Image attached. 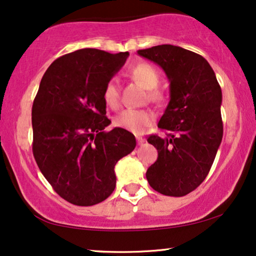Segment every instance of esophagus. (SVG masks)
Here are the masks:
<instances>
[{
    "label": "esophagus",
    "instance_id": "obj_1",
    "mask_svg": "<svg viewBox=\"0 0 256 256\" xmlns=\"http://www.w3.org/2000/svg\"><path fill=\"white\" fill-rule=\"evenodd\" d=\"M136 140H138V144H143V143L146 142V140L142 138V136H136Z\"/></svg>",
    "mask_w": 256,
    "mask_h": 256
}]
</instances>
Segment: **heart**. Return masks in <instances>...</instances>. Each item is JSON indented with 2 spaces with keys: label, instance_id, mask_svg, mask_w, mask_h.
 <instances>
[{
  "label": "heart",
  "instance_id": "b5f03b06",
  "mask_svg": "<svg viewBox=\"0 0 256 256\" xmlns=\"http://www.w3.org/2000/svg\"><path fill=\"white\" fill-rule=\"evenodd\" d=\"M132 76L138 80L146 88L149 90V98L152 100L162 99V92L155 88L160 82V73L149 62H138L130 68ZM102 99L107 107L112 110H116L120 106V90L118 82L115 78H112L104 84L102 88ZM155 120V115L149 110H134L128 108L121 112L114 118V124L118 128L140 134L144 132L146 127H149Z\"/></svg>",
  "mask_w": 256,
  "mask_h": 256
}]
</instances>
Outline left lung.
I'll use <instances>...</instances> for the list:
<instances>
[{"label":"left lung","mask_w":256,"mask_h":256,"mask_svg":"<svg viewBox=\"0 0 256 256\" xmlns=\"http://www.w3.org/2000/svg\"><path fill=\"white\" fill-rule=\"evenodd\" d=\"M138 54L160 65L170 82V101L158 122L166 136L148 138L158 157L146 180L160 194L183 197L204 182L222 143V88L211 65L194 52L163 44Z\"/></svg>","instance_id":"obj_1"}]
</instances>
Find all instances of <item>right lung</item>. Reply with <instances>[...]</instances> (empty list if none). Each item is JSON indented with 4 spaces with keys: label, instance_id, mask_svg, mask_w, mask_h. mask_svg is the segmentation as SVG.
<instances>
[{
    "label": "right lung",
    "instance_id": "1",
    "mask_svg": "<svg viewBox=\"0 0 256 256\" xmlns=\"http://www.w3.org/2000/svg\"><path fill=\"white\" fill-rule=\"evenodd\" d=\"M128 52L112 54L82 48L48 66L32 104V152L54 190L71 204L104 202L116 184L118 160L135 149V136L122 128L104 132L102 88L124 65Z\"/></svg>",
    "mask_w": 256,
    "mask_h": 256
}]
</instances>
